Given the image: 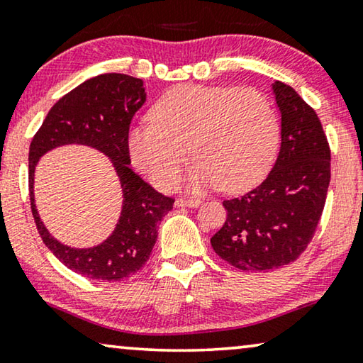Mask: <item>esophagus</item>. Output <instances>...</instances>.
<instances>
[{
    "label": "esophagus",
    "mask_w": 363,
    "mask_h": 363,
    "mask_svg": "<svg viewBox=\"0 0 363 363\" xmlns=\"http://www.w3.org/2000/svg\"><path fill=\"white\" fill-rule=\"evenodd\" d=\"M200 200L199 199H177L176 200V205L177 206H191V208H194V206H199Z\"/></svg>",
    "instance_id": "esophagus-1"
}]
</instances>
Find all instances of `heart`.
Segmentation results:
<instances>
[{
	"label": "heart",
	"mask_w": 363,
	"mask_h": 363,
	"mask_svg": "<svg viewBox=\"0 0 363 363\" xmlns=\"http://www.w3.org/2000/svg\"><path fill=\"white\" fill-rule=\"evenodd\" d=\"M276 143L274 109L255 89L179 85L129 132L132 163L163 191L176 186L191 153L199 160L189 174L195 191L221 184L245 191L268 171Z\"/></svg>",
	"instance_id": "heart-1"
}]
</instances>
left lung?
Masks as SVG:
<instances>
[{"label":"left lung","instance_id":"1","mask_svg":"<svg viewBox=\"0 0 363 363\" xmlns=\"http://www.w3.org/2000/svg\"><path fill=\"white\" fill-rule=\"evenodd\" d=\"M281 111L278 160L260 186L224 200L228 220L213 250L242 272L296 262L318 228L331 179V150L321 121L297 91L273 84Z\"/></svg>","mask_w":363,"mask_h":363}]
</instances>
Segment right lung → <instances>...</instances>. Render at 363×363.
<instances>
[{
  "label": "right lung",
  "instance_id": "add662e5",
  "mask_svg": "<svg viewBox=\"0 0 363 363\" xmlns=\"http://www.w3.org/2000/svg\"><path fill=\"white\" fill-rule=\"evenodd\" d=\"M143 101L142 79L101 74L57 100L30 142L28 195L40 238L57 260L85 278L121 281L139 272L157 242L158 224L174 205V199L155 191L129 168L130 121ZM66 143L99 147L112 158L123 187V211L117 229L105 243L91 250H71L51 238L33 203V171L38 158Z\"/></svg>",
  "mask_w": 363,
  "mask_h": 363
}]
</instances>
